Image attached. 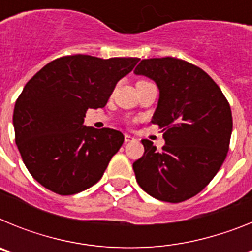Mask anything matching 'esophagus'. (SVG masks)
Segmentation results:
<instances>
[{"instance_id": "1", "label": "esophagus", "mask_w": 252, "mask_h": 252, "mask_svg": "<svg viewBox=\"0 0 252 252\" xmlns=\"http://www.w3.org/2000/svg\"><path fill=\"white\" fill-rule=\"evenodd\" d=\"M131 141H135V137L131 136V135H127V133H126V135H125V142L127 144V142H131Z\"/></svg>"}]
</instances>
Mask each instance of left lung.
<instances>
[{
	"mask_svg": "<svg viewBox=\"0 0 252 252\" xmlns=\"http://www.w3.org/2000/svg\"><path fill=\"white\" fill-rule=\"evenodd\" d=\"M159 88L153 124L162 128L158 151L142 140L145 153L133 162L139 186L159 201L179 203L194 197L226 159L232 115L220 87L201 68L177 58L144 59L135 68Z\"/></svg>",
	"mask_w": 252,
	"mask_h": 252,
	"instance_id": "1",
	"label": "left lung"
}]
</instances>
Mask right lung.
<instances>
[{
    "instance_id": "right-lung-1",
    "label": "right lung",
    "mask_w": 252,
    "mask_h": 252,
    "mask_svg": "<svg viewBox=\"0 0 252 252\" xmlns=\"http://www.w3.org/2000/svg\"><path fill=\"white\" fill-rule=\"evenodd\" d=\"M139 58L72 55L41 68L13 108L15 141L36 182L60 195L94 186L124 144L113 128L86 126L87 110L106 106L117 82Z\"/></svg>"
}]
</instances>
